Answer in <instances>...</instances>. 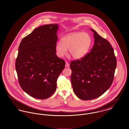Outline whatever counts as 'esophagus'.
I'll use <instances>...</instances> for the list:
<instances>
[{"instance_id": "1", "label": "esophagus", "mask_w": 129, "mask_h": 129, "mask_svg": "<svg viewBox=\"0 0 129 129\" xmlns=\"http://www.w3.org/2000/svg\"><path fill=\"white\" fill-rule=\"evenodd\" d=\"M69 66H70V64L67 61H66V67L68 68V67H69Z\"/></svg>"}]
</instances>
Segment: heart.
I'll list each match as a JSON object with an SVG mask.
<instances>
[{
  "label": "heart",
  "instance_id": "heart-1",
  "mask_svg": "<svg viewBox=\"0 0 129 129\" xmlns=\"http://www.w3.org/2000/svg\"><path fill=\"white\" fill-rule=\"evenodd\" d=\"M92 43L91 36L83 32L71 33L61 39V42L56 45L57 55L62 57L67 53L69 49L70 56L74 59H80L86 55Z\"/></svg>",
  "mask_w": 129,
  "mask_h": 129
}]
</instances>
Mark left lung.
Here are the masks:
<instances>
[{
    "label": "left lung",
    "instance_id": "left-lung-1",
    "mask_svg": "<svg viewBox=\"0 0 129 129\" xmlns=\"http://www.w3.org/2000/svg\"><path fill=\"white\" fill-rule=\"evenodd\" d=\"M94 43L91 52L82 58L70 62L71 81L73 91L80 99H96L110 88L117 66L113 48L95 30Z\"/></svg>",
    "mask_w": 129,
    "mask_h": 129
}]
</instances>
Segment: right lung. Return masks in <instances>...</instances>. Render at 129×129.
<instances>
[{
    "mask_svg": "<svg viewBox=\"0 0 129 129\" xmlns=\"http://www.w3.org/2000/svg\"><path fill=\"white\" fill-rule=\"evenodd\" d=\"M58 28L57 24L40 26L24 37L19 45L15 62L18 81L34 98L44 100L54 94L64 69L65 61L56 54Z\"/></svg>",
    "mask_w": 129,
    "mask_h": 129,
    "instance_id": "1",
    "label": "right lung"
}]
</instances>
